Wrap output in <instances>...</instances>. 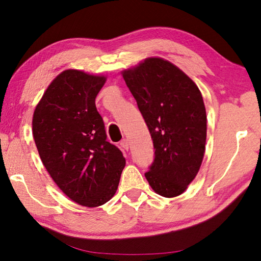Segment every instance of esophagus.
I'll list each match as a JSON object with an SVG mask.
<instances>
[{
    "label": "esophagus",
    "instance_id": "esophagus-1",
    "mask_svg": "<svg viewBox=\"0 0 261 261\" xmlns=\"http://www.w3.org/2000/svg\"><path fill=\"white\" fill-rule=\"evenodd\" d=\"M120 147L123 149V150H128V149H129V142H128L127 139L121 141V142H120Z\"/></svg>",
    "mask_w": 261,
    "mask_h": 261
}]
</instances>
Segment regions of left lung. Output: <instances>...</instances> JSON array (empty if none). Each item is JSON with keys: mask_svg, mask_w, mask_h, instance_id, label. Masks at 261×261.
<instances>
[{"mask_svg": "<svg viewBox=\"0 0 261 261\" xmlns=\"http://www.w3.org/2000/svg\"><path fill=\"white\" fill-rule=\"evenodd\" d=\"M150 132L155 159L144 173L157 194L173 198L186 191L201 166L207 115L199 88L177 66L148 58L122 71Z\"/></svg>", "mask_w": 261, "mask_h": 261, "instance_id": "8db88e82", "label": "left lung"}]
</instances>
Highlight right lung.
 <instances>
[{
    "label": "right lung",
    "mask_w": 261,
    "mask_h": 261,
    "mask_svg": "<svg viewBox=\"0 0 261 261\" xmlns=\"http://www.w3.org/2000/svg\"><path fill=\"white\" fill-rule=\"evenodd\" d=\"M105 76L62 71L48 85L32 119L33 139L42 164L72 201L98 207L117 192L126 160L106 140L96 97Z\"/></svg>",
    "instance_id": "1"
}]
</instances>
